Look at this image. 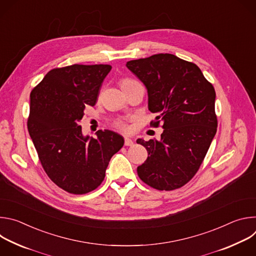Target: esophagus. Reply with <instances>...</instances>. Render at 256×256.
<instances>
[{
    "label": "esophagus",
    "instance_id": "esophagus-1",
    "mask_svg": "<svg viewBox=\"0 0 256 256\" xmlns=\"http://www.w3.org/2000/svg\"><path fill=\"white\" fill-rule=\"evenodd\" d=\"M124 144H126V146H132V144H134V142H132V140H130V138H124Z\"/></svg>",
    "mask_w": 256,
    "mask_h": 256
}]
</instances>
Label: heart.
I'll use <instances>...</instances> for the list:
<instances>
[{"mask_svg":"<svg viewBox=\"0 0 256 256\" xmlns=\"http://www.w3.org/2000/svg\"><path fill=\"white\" fill-rule=\"evenodd\" d=\"M134 82H136V81H134V80H132V79H122V80L120 81V87H122V89L124 87H126V86H128V85H130V84H132V83H134ZM116 126L118 130H122V132H128V130H130L128 124H126V122H124V120H118V122L116 124Z\"/></svg>","mask_w":256,"mask_h":256,"instance_id":"b5f03b06","label":"heart"}]
</instances>
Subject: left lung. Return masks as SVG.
Returning a JSON list of instances; mask_svg holds the SVG:
<instances>
[{
  "label": "left lung",
  "instance_id": "left-lung-1",
  "mask_svg": "<svg viewBox=\"0 0 256 256\" xmlns=\"http://www.w3.org/2000/svg\"><path fill=\"white\" fill-rule=\"evenodd\" d=\"M148 90V107L163 122L161 140H144L148 158L136 169L138 177L158 190L186 184L202 163L216 134V92L194 62L171 54H158L126 62ZM160 120L159 121L158 120Z\"/></svg>",
  "mask_w": 256,
  "mask_h": 256
}]
</instances>
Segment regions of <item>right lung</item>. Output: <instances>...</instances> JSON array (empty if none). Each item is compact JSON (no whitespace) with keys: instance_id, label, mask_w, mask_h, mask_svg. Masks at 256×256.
<instances>
[{"instance_id":"right-lung-1","label":"right lung","mask_w":256,"mask_h":256,"mask_svg":"<svg viewBox=\"0 0 256 256\" xmlns=\"http://www.w3.org/2000/svg\"><path fill=\"white\" fill-rule=\"evenodd\" d=\"M110 70L109 64L52 68L30 93L29 134L48 176L70 194L96 190L124 144L120 134L108 130L96 132V138L84 136L79 124Z\"/></svg>"}]
</instances>
